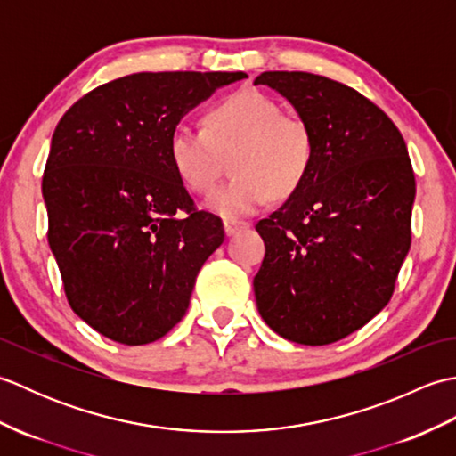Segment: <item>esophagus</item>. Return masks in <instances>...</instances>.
<instances>
[{"mask_svg":"<svg viewBox=\"0 0 456 456\" xmlns=\"http://www.w3.org/2000/svg\"><path fill=\"white\" fill-rule=\"evenodd\" d=\"M223 227H225L227 237H233V235L240 233V231L248 229L250 223L248 221H239V219H225V221H223Z\"/></svg>","mask_w":456,"mask_h":456,"instance_id":"obj_1","label":"esophagus"}]
</instances>
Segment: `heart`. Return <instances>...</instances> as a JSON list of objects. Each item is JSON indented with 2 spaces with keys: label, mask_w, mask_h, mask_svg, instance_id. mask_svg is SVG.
<instances>
[{
  "label": "heart",
  "mask_w": 456,
  "mask_h": 456,
  "mask_svg": "<svg viewBox=\"0 0 456 456\" xmlns=\"http://www.w3.org/2000/svg\"><path fill=\"white\" fill-rule=\"evenodd\" d=\"M231 159L235 178L208 200L221 217L237 219L256 213L273 196L286 200L312 172L315 134L297 113H284L280 103L256 90H240L208 111L206 127L178 123L170 133L168 154L186 186L208 196Z\"/></svg>",
  "instance_id": "obj_1"
}]
</instances>
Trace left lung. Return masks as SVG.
Returning a JSON list of instances; mask_svg holds the SVG:
<instances>
[{
  "instance_id": "1",
  "label": "left lung",
  "mask_w": 456,
  "mask_h": 456,
  "mask_svg": "<svg viewBox=\"0 0 456 456\" xmlns=\"http://www.w3.org/2000/svg\"><path fill=\"white\" fill-rule=\"evenodd\" d=\"M315 134L312 172L256 223L266 253L258 312L280 337L329 345L390 302L411 245L415 176L398 127L348 86L309 72H263Z\"/></svg>"
}]
</instances>
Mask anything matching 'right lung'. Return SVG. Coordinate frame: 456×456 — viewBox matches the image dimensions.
<instances>
[{"label": "right lung", "mask_w": 456, "mask_h": 456, "mask_svg": "<svg viewBox=\"0 0 456 456\" xmlns=\"http://www.w3.org/2000/svg\"><path fill=\"white\" fill-rule=\"evenodd\" d=\"M245 72H139L86 94L58 121L43 174L48 245L74 314L121 345H147L186 315L223 239L168 154L190 110Z\"/></svg>", "instance_id": "obj_1"}]
</instances>
